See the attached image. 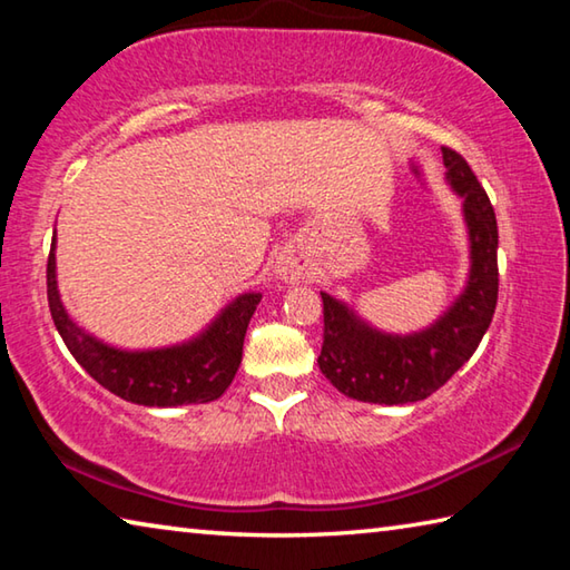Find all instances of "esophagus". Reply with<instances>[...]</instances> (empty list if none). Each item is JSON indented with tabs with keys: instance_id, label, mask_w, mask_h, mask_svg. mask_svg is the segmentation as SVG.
<instances>
[{
	"instance_id": "34e87169",
	"label": "esophagus",
	"mask_w": 570,
	"mask_h": 570,
	"mask_svg": "<svg viewBox=\"0 0 570 570\" xmlns=\"http://www.w3.org/2000/svg\"><path fill=\"white\" fill-rule=\"evenodd\" d=\"M276 274H278V278H284V282L294 284L304 276V266L292 262V258H282V262H278V266H276Z\"/></svg>"
}]
</instances>
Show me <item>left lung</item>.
Here are the masks:
<instances>
[{"label": "left lung", "instance_id": "8db88e82", "mask_svg": "<svg viewBox=\"0 0 570 570\" xmlns=\"http://www.w3.org/2000/svg\"><path fill=\"white\" fill-rule=\"evenodd\" d=\"M448 186L462 200L468 228V282L445 312L420 332L392 334L322 292L324 344L320 370L356 402L410 404L438 392L472 354L498 304V220L488 193L460 153L442 148Z\"/></svg>", "mask_w": 570, "mask_h": 570}]
</instances>
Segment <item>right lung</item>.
Instances as JSON below:
<instances>
[{"instance_id": "add662e5", "label": "right lung", "mask_w": 570, "mask_h": 570, "mask_svg": "<svg viewBox=\"0 0 570 570\" xmlns=\"http://www.w3.org/2000/svg\"><path fill=\"white\" fill-rule=\"evenodd\" d=\"M57 236L47 258V302L70 354L105 390L142 407H180L218 400L234 382L244 336L262 294L244 292L190 340L156 350H122L98 340L67 312L57 288Z\"/></svg>"}]
</instances>
